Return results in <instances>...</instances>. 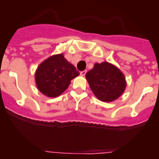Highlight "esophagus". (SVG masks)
Returning a JSON list of instances; mask_svg holds the SVG:
<instances>
[{
	"label": "esophagus",
	"instance_id": "1",
	"mask_svg": "<svg viewBox=\"0 0 159 159\" xmlns=\"http://www.w3.org/2000/svg\"><path fill=\"white\" fill-rule=\"evenodd\" d=\"M86 73H87V70H82V71L80 72V75H81V76H84V75H86Z\"/></svg>",
	"mask_w": 159,
	"mask_h": 159
}]
</instances>
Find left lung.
<instances>
[{"label": "left lung", "mask_w": 159, "mask_h": 159, "mask_svg": "<svg viewBox=\"0 0 159 159\" xmlns=\"http://www.w3.org/2000/svg\"><path fill=\"white\" fill-rule=\"evenodd\" d=\"M85 77L92 92L102 102L115 101L122 94L126 87L122 72L106 61L94 64Z\"/></svg>", "instance_id": "left-lung-1"}]
</instances>
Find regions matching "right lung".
<instances>
[{
    "label": "right lung",
    "mask_w": 159,
    "mask_h": 159,
    "mask_svg": "<svg viewBox=\"0 0 159 159\" xmlns=\"http://www.w3.org/2000/svg\"><path fill=\"white\" fill-rule=\"evenodd\" d=\"M78 75L76 68L60 54L48 57L38 67L35 81L42 94L54 98L61 94L68 88L70 81Z\"/></svg>",
    "instance_id": "add662e5"
}]
</instances>
